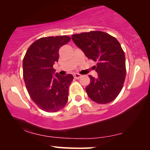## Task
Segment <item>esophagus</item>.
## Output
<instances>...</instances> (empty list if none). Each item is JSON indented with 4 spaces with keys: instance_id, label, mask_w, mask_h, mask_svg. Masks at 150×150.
I'll use <instances>...</instances> for the list:
<instances>
[{
    "instance_id": "1",
    "label": "esophagus",
    "mask_w": 150,
    "mask_h": 150,
    "mask_svg": "<svg viewBox=\"0 0 150 150\" xmlns=\"http://www.w3.org/2000/svg\"><path fill=\"white\" fill-rule=\"evenodd\" d=\"M73 76H74V78H75V79H79L81 77V75H80V74H79V73H75L73 75Z\"/></svg>"
}]
</instances>
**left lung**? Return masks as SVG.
Here are the masks:
<instances>
[{
	"label": "left lung",
	"mask_w": 150,
	"mask_h": 150,
	"mask_svg": "<svg viewBox=\"0 0 150 150\" xmlns=\"http://www.w3.org/2000/svg\"><path fill=\"white\" fill-rule=\"evenodd\" d=\"M72 40L86 56L97 62V78L89 75L91 82L86 88L87 95L97 103L115 100L123 88L126 69L125 57L119 41L100 31L72 35Z\"/></svg>",
	"instance_id": "left-lung-1"
}]
</instances>
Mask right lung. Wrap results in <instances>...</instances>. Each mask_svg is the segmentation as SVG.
Masks as SVG:
<instances>
[{
	"instance_id": "add662e5",
	"label": "right lung",
	"mask_w": 150,
	"mask_h": 150,
	"mask_svg": "<svg viewBox=\"0 0 150 150\" xmlns=\"http://www.w3.org/2000/svg\"><path fill=\"white\" fill-rule=\"evenodd\" d=\"M68 35L41 38L26 52L23 62V79L32 100L42 110L55 112L67 104L69 87L73 76H60L53 64L59 59V49L69 42Z\"/></svg>"
}]
</instances>
